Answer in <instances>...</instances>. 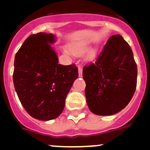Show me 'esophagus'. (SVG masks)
Returning a JSON list of instances; mask_svg holds the SVG:
<instances>
[{"label":"esophagus","mask_w":150,"mask_h":150,"mask_svg":"<svg viewBox=\"0 0 150 150\" xmlns=\"http://www.w3.org/2000/svg\"><path fill=\"white\" fill-rule=\"evenodd\" d=\"M78 73H79V77H82L83 75V68L81 65H78Z\"/></svg>","instance_id":"34e87169"}]
</instances>
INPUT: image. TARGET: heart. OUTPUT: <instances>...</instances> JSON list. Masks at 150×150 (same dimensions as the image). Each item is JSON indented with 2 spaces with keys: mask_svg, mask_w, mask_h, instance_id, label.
Instances as JSON below:
<instances>
[{
  "mask_svg": "<svg viewBox=\"0 0 150 150\" xmlns=\"http://www.w3.org/2000/svg\"><path fill=\"white\" fill-rule=\"evenodd\" d=\"M89 43L87 41H81V42H75V43H71L69 46V49L70 51L74 54V55L79 56L86 52L89 48ZM68 52L67 51H66ZM95 56V51H91L88 53L87 58L88 59H92Z\"/></svg>",
  "mask_w": 150,
  "mask_h": 150,
  "instance_id": "heart-1",
  "label": "heart"
}]
</instances>
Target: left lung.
Segmentation results:
<instances>
[{"mask_svg":"<svg viewBox=\"0 0 150 150\" xmlns=\"http://www.w3.org/2000/svg\"><path fill=\"white\" fill-rule=\"evenodd\" d=\"M88 108L98 115H112L132 99L137 83V65L132 50L120 35L111 36L95 63L83 69Z\"/></svg>","mask_w":150,"mask_h":150,"instance_id":"obj_1","label":"left lung"}]
</instances>
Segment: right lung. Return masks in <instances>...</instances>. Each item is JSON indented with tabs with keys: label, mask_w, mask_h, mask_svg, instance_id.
<instances>
[{
	"label": "right lung",
	"mask_w": 150,
	"mask_h": 150,
	"mask_svg": "<svg viewBox=\"0 0 150 150\" xmlns=\"http://www.w3.org/2000/svg\"><path fill=\"white\" fill-rule=\"evenodd\" d=\"M55 40L51 33L31 35L14 59L13 81L19 101L30 116L40 120L60 115L78 77L75 64H58L57 54L49 45Z\"/></svg>",
	"instance_id": "add662e5"
}]
</instances>
